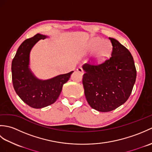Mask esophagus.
<instances>
[{"mask_svg": "<svg viewBox=\"0 0 152 152\" xmlns=\"http://www.w3.org/2000/svg\"><path fill=\"white\" fill-rule=\"evenodd\" d=\"M77 70H78V72H79L80 73H81L82 74H83V70L82 69L81 67L78 68V69H77Z\"/></svg>", "mask_w": 152, "mask_h": 152, "instance_id": "34e87169", "label": "esophagus"}]
</instances>
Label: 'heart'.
I'll return each mask as SVG.
<instances>
[{
  "mask_svg": "<svg viewBox=\"0 0 152 152\" xmlns=\"http://www.w3.org/2000/svg\"><path fill=\"white\" fill-rule=\"evenodd\" d=\"M101 50L102 54L99 53ZM112 51V44L108 40L96 37L90 40L83 50V53H89L94 51V57L96 62L101 63L110 57Z\"/></svg>",
  "mask_w": 152,
  "mask_h": 152,
  "instance_id": "1",
  "label": "heart"
}]
</instances>
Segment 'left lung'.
Instances as JSON below:
<instances>
[{
    "instance_id": "1",
    "label": "left lung",
    "mask_w": 152,
    "mask_h": 152,
    "mask_svg": "<svg viewBox=\"0 0 152 152\" xmlns=\"http://www.w3.org/2000/svg\"><path fill=\"white\" fill-rule=\"evenodd\" d=\"M111 57L99 65L86 63L82 83L88 104L99 112L114 110L127 101L136 81L133 57L113 38Z\"/></svg>"
}]
</instances>
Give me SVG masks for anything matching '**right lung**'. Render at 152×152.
Instances as JSON below:
<instances>
[{
	"mask_svg": "<svg viewBox=\"0 0 152 152\" xmlns=\"http://www.w3.org/2000/svg\"><path fill=\"white\" fill-rule=\"evenodd\" d=\"M49 38L38 33L25 40L18 48L12 63V82L20 99L34 108L52 104L60 95L63 84L69 80L73 71L48 80L38 78L29 68L32 48L41 39Z\"/></svg>",
	"mask_w": 152,
	"mask_h": 152,
	"instance_id": "right-lung-1",
	"label": "right lung"
}]
</instances>
